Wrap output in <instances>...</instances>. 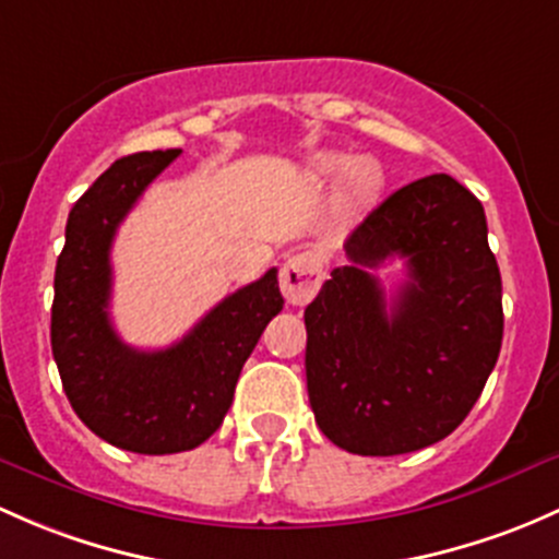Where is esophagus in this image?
I'll list each match as a JSON object with an SVG mask.
<instances>
[{"mask_svg": "<svg viewBox=\"0 0 559 559\" xmlns=\"http://www.w3.org/2000/svg\"><path fill=\"white\" fill-rule=\"evenodd\" d=\"M324 281V262L313 251L289 257L281 267V292L289 305H308Z\"/></svg>", "mask_w": 559, "mask_h": 559, "instance_id": "1", "label": "esophagus"}]
</instances>
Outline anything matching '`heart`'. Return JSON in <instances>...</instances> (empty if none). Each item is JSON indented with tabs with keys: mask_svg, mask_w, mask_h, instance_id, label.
I'll return each instance as SVG.
<instances>
[{
	"mask_svg": "<svg viewBox=\"0 0 559 559\" xmlns=\"http://www.w3.org/2000/svg\"><path fill=\"white\" fill-rule=\"evenodd\" d=\"M308 174L316 181H326L343 174L337 187V209L345 216H354L361 209H367L383 187V171H380L378 163L369 160V157H356L354 160V157L340 155V152H321V155L310 157Z\"/></svg>",
	"mask_w": 559,
	"mask_h": 559,
	"instance_id": "1",
	"label": "heart"
}]
</instances>
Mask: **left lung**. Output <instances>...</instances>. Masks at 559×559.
Instances as JSON below:
<instances>
[{
    "mask_svg": "<svg viewBox=\"0 0 559 559\" xmlns=\"http://www.w3.org/2000/svg\"><path fill=\"white\" fill-rule=\"evenodd\" d=\"M305 308L316 423L354 455H404L450 437L477 404L503 340L501 273L485 209L448 174L388 195L345 240ZM393 255L408 281L391 306L368 273Z\"/></svg>",
    "mask_w": 559,
    "mask_h": 559,
    "instance_id": "1",
    "label": "left lung"
}]
</instances>
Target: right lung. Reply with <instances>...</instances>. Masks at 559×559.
I'll list each match as a JSON object with an SVG mask.
<instances>
[{
    "instance_id": "obj_1",
    "label": "right lung",
    "mask_w": 559,
    "mask_h": 559,
    "mask_svg": "<svg viewBox=\"0 0 559 559\" xmlns=\"http://www.w3.org/2000/svg\"><path fill=\"white\" fill-rule=\"evenodd\" d=\"M179 152H139L111 163L69 211L56 264L50 345L69 404L96 437L139 455L192 450L222 426L246 358L284 308L278 270L270 267L171 348L139 350L117 337L109 319L111 240Z\"/></svg>"
}]
</instances>
